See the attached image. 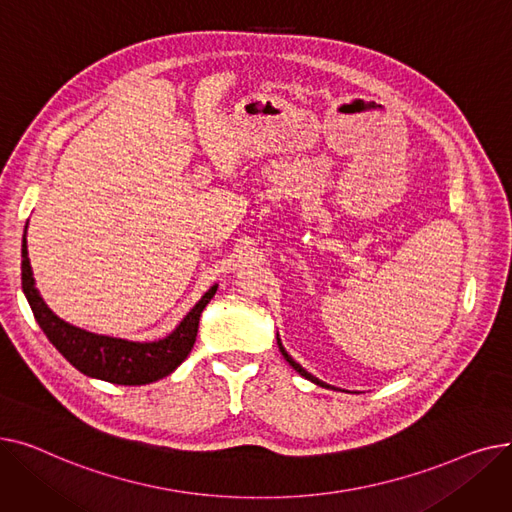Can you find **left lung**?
<instances>
[{
	"label": "left lung",
	"instance_id": "1",
	"mask_svg": "<svg viewBox=\"0 0 512 512\" xmlns=\"http://www.w3.org/2000/svg\"><path fill=\"white\" fill-rule=\"evenodd\" d=\"M278 346H280V353H282V355H284V359H286V361H288V363H290V365H292V369H297V371H299V373H301V375H303V378H307V380H311V382H313V384H317V386H324V388H330V386H328V384H324V382H319V380H317V378H313V375H311V373H307V371H305V369H303V367H301V365H299V363H297V361H294V359H292V357H290V355H288V353H286V351H284V346H282V342H280V338H278Z\"/></svg>",
	"mask_w": 512,
	"mask_h": 512
}]
</instances>
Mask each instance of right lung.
Wrapping results in <instances>:
<instances>
[{
	"label": "right lung",
	"mask_w": 512,
	"mask_h": 512,
	"mask_svg": "<svg viewBox=\"0 0 512 512\" xmlns=\"http://www.w3.org/2000/svg\"><path fill=\"white\" fill-rule=\"evenodd\" d=\"M22 290L29 299L37 324L49 338V342L70 361L80 373L112 382L120 386H141L151 384L170 375L186 357L197 340L199 317L205 305L213 299L218 286H211L203 299L188 311L180 321V326L157 342H128L110 336H97L74 328L51 309L41 299L35 286L29 249H26V228L22 236Z\"/></svg>",
	"instance_id": "1"
}]
</instances>
